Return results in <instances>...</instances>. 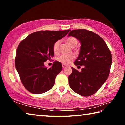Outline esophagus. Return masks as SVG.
Here are the masks:
<instances>
[{
  "instance_id": "1",
  "label": "esophagus",
  "mask_w": 125,
  "mask_h": 125,
  "mask_svg": "<svg viewBox=\"0 0 125 125\" xmlns=\"http://www.w3.org/2000/svg\"><path fill=\"white\" fill-rule=\"evenodd\" d=\"M62 67H63V69H64V68H67V67H68V66L66 65L65 64H62Z\"/></svg>"
}]
</instances>
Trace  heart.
Wrapping results in <instances>:
<instances>
[{"mask_svg": "<svg viewBox=\"0 0 125 125\" xmlns=\"http://www.w3.org/2000/svg\"><path fill=\"white\" fill-rule=\"evenodd\" d=\"M66 42L71 47H75L78 43L77 39L73 37H70V38H67L66 40ZM60 44V41H57L54 43V46H53V50L54 52L56 53L58 52ZM74 58H75V56L73 55H62L58 58V61L63 64H69L72 62Z\"/></svg>", "mask_w": 125, "mask_h": 125, "instance_id": "heart-1", "label": "heart"}]
</instances>
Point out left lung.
<instances>
[{
	"instance_id": "obj_1",
	"label": "left lung",
	"mask_w": 125,
	"mask_h": 125,
	"mask_svg": "<svg viewBox=\"0 0 125 125\" xmlns=\"http://www.w3.org/2000/svg\"><path fill=\"white\" fill-rule=\"evenodd\" d=\"M75 37L81 46L75 65H84L81 71L71 67L72 73L68 77L71 90L82 96L94 94L109 75L112 64V55L105 41L91 31L74 30L68 36Z\"/></svg>"
}]
</instances>
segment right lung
Instances as JSON below:
<instances>
[{
    "instance_id": "obj_1",
    "label": "right lung",
    "mask_w": 125,
    "mask_h": 125,
    "mask_svg": "<svg viewBox=\"0 0 125 125\" xmlns=\"http://www.w3.org/2000/svg\"><path fill=\"white\" fill-rule=\"evenodd\" d=\"M70 31H39L20 42L16 52L15 65L21 81L28 91L41 94L54 86L56 77L62 70V65L55 61L52 67L48 69L44 62L54 57L55 42Z\"/></svg>"
}]
</instances>
